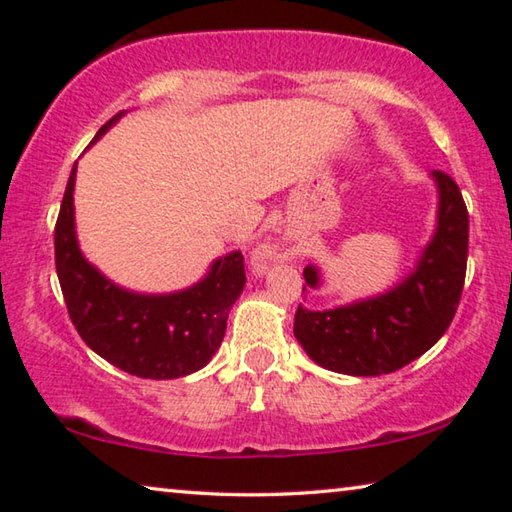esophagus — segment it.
I'll list each match as a JSON object with an SVG mask.
<instances>
[{
  "mask_svg": "<svg viewBox=\"0 0 512 512\" xmlns=\"http://www.w3.org/2000/svg\"><path fill=\"white\" fill-rule=\"evenodd\" d=\"M268 257H271V250H264V253H259V257H257V268H262V266L266 264Z\"/></svg>",
  "mask_w": 512,
  "mask_h": 512,
  "instance_id": "obj_1",
  "label": "esophagus"
}]
</instances>
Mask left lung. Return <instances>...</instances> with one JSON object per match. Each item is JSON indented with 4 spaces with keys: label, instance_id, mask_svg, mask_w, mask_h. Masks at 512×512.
Instances as JSON below:
<instances>
[{
    "label": "left lung",
    "instance_id": "obj_1",
    "mask_svg": "<svg viewBox=\"0 0 512 512\" xmlns=\"http://www.w3.org/2000/svg\"><path fill=\"white\" fill-rule=\"evenodd\" d=\"M431 176L438 187L436 232L400 284L345 307H298L293 334L318 366L354 377L388 375L422 357L447 332L465 284L470 214L447 173ZM302 275L307 287L320 284L316 266Z\"/></svg>",
    "mask_w": 512,
    "mask_h": 512
}]
</instances>
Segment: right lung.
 <instances>
[{
    "instance_id": "add662e5",
    "label": "right lung",
    "mask_w": 512,
    "mask_h": 512,
    "mask_svg": "<svg viewBox=\"0 0 512 512\" xmlns=\"http://www.w3.org/2000/svg\"><path fill=\"white\" fill-rule=\"evenodd\" d=\"M124 115L117 112L94 142ZM74 178L60 203L54 248L67 314L88 348L112 366L144 379H176L201 370L219 350L225 323L246 284L244 255L216 259L210 273L185 291L144 296L117 287L79 250L74 230Z\"/></svg>"
}]
</instances>
